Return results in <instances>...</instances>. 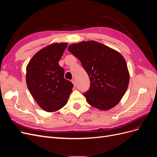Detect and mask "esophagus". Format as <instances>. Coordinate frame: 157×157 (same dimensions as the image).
Here are the masks:
<instances>
[{
  "label": "esophagus",
  "instance_id": "esophagus-1",
  "mask_svg": "<svg viewBox=\"0 0 157 157\" xmlns=\"http://www.w3.org/2000/svg\"><path fill=\"white\" fill-rule=\"evenodd\" d=\"M71 82H72V83H73V85H74V86L75 87V86H76V82H75V80H73L72 81H71Z\"/></svg>",
  "mask_w": 157,
  "mask_h": 157
}]
</instances>
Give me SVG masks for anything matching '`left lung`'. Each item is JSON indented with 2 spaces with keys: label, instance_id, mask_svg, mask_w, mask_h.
I'll return each instance as SVG.
<instances>
[{
  "label": "left lung",
  "instance_id": "8db88e82",
  "mask_svg": "<svg viewBox=\"0 0 157 157\" xmlns=\"http://www.w3.org/2000/svg\"><path fill=\"white\" fill-rule=\"evenodd\" d=\"M88 73L90 87L83 94L90 105L107 111L120 102L128 86L130 74L119 52L94 40L68 47Z\"/></svg>",
  "mask_w": 157,
  "mask_h": 157
}]
</instances>
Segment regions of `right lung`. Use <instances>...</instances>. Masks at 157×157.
I'll list each match as a JSON object with an SVG mask.
<instances>
[{"mask_svg": "<svg viewBox=\"0 0 157 157\" xmlns=\"http://www.w3.org/2000/svg\"><path fill=\"white\" fill-rule=\"evenodd\" d=\"M67 42L53 43L33 56L26 67V83L35 100L43 110L55 112L67 103L73 84L64 78L59 61Z\"/></svg>", "mask_w": 157, "mask_h": 157, "instance_id": "1", "label": "right lung"}]
</instances>
